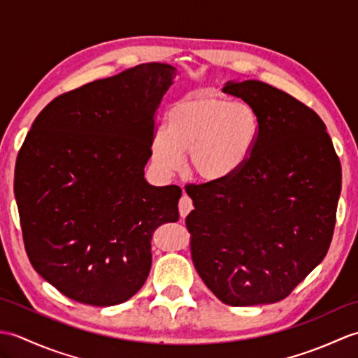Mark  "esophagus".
<instances>
[{
  "label": "esophagus",
  "instance_id": "34e87169",
  "mask_svg": "<svg viewBox=\"0 0 358 358\" xmlns=\"http://www.w3.org/2000/svg\"><path fill=\"white\" fill-rule=\"evenodd\" d=\"M192 208H194V204H192V200L189 199V196L186 195V194H183V196H181L180 199V203H178V209H180V215L181 217H186L189 212L192 210Z\"/></svg>",
  "mask_w": 358,
  "mask_h": 358
}]
</instances>
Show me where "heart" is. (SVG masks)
<instances>
[{
    "mask_svg": "<svg viewBox=\"0 0 358 358\" xmlns=\"http://www.w3.org/2000/svg\"><path fill=\"white\" fill-rule=\"evenodd\" d=\"M262 121L252 106L208 92L189 94L166 112L164 127L150 140V162L162 175L186 169L203 181H222L237 173L252 155Z\"/></svg>",
    "mask_w": 358,
    "mask_h": 358,
    "instance_id": "heart-1",
    "label": "heart"
}]
</instances>
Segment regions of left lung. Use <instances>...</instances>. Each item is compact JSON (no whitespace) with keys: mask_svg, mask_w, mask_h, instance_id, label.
<instances>
[{"mask_svg":"<svg viewBox=\"0 0 358 358\" xmlns=\"http://www.w3.org/2000/svg\"><path fill=\"white\" fill-rule=\"evenodd\" d=\"M223 92L252 106L262 132L237 173L186 191L192 262L224 305H269L328 252L341 166L322 118L294 96L257 80L227 81Z\"/></svg>","mask_w":358,"mask_h":358,"instance_id":"left-lung-1","label":"left lung"}]
</instances>
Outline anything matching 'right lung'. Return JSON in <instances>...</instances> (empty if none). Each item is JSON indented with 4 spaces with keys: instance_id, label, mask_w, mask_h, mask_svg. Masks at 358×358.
Returning a JSON list of instances; mask_svg holds the SVG:
<instances>
[{
    "instance_id": "add662e5",
    "label": "right lung",
    "mask_w": 358,
    "mask_h": 358,
    "mask_svg": "<svg viewBox=\"0 0 358 358\" xmlns=\"http://www.w3.org/2000/svg\"><path fill=\"white\" fill-rule=\"evenodd\" d=\"M177 69L131 67L57 96L40 112L15 166L24 248L69 299L113 306L146 281L150 240L178 222V186L144 178L155 110Z\"/></svg>"
}]
</instances>
